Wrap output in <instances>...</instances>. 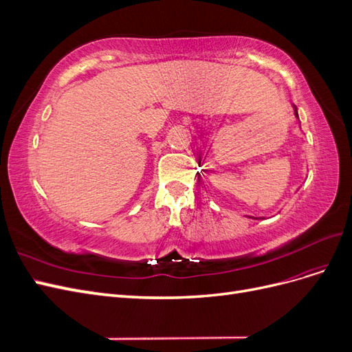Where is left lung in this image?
<instances>
[{
  "label": "left lung",
  "mask_w": 352,
  "mask_h": 352,
  "mask_svg": "<svg viewBox=\"0 0 352 352\" xmlns=\"http://www.w3.org/2000/svg\"><path fill=\"white\" fill-rule=\"evenodd\" d=\"M294 111H295V116L298 117V111H296V107H295V105H294Z\"/></svg>",
  "instance_id": "1"
}]
</instances>
